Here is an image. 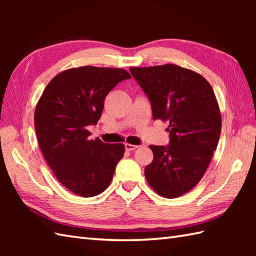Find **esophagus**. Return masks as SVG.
<instances>
[{"label":"esophagus","mask_w":256,"mask_h":256,"mask_svg":"<svg viewBox=\"0 0 256 256\" xmlns=\"http://www.w3.org/2000/svg\"><path fill=\"white\" fill-rule=\"evenodd\" d=\"M138 148V145H133V144H128V143H125V150H126L128 152H131V150H136Z\"/></svg>","instance_id":"esophagus-1"}]
</instances>
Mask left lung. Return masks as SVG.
Masks as SVG:
<instances>
[{"instance_id":"8db88e82","label":"left lung","mask_w":256,"mask_h":256,"mask_svg":"<svg viewBox=\"0 0 256 256\" xmlns=\"http://www.w3.org/2000/svg\"><path fill=\"white\" fill-rule=\"evenodd\" d=\"M130 72L148 96L153 118L170 122V145H150L154 158L145 167L146 180L162 197H180L201 180L219 142L214 89L201 74L172 64Z\"/></svg>"}]
</instances>
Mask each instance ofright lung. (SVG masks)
<instances>
[{
	"mask_svg": "<svg viewBox=\"0 0 256 256\" xmlns=\"http://www.w3.org/2000/svg\"><path fill=\"white\" fill-rule=\"evenodd\" d=\"M128 78L120 68H70L50 81L37 102L34 122L42 153L58 182L80 197L104 192L124 155V144L89 140L86 128L99 121L108 92Z\"/></svg>",
	"mask_w": 256,
	"mask_h": 256,
	"instance_id": "right-lung-1",
	"label": "right lung"
}]
</instances>
